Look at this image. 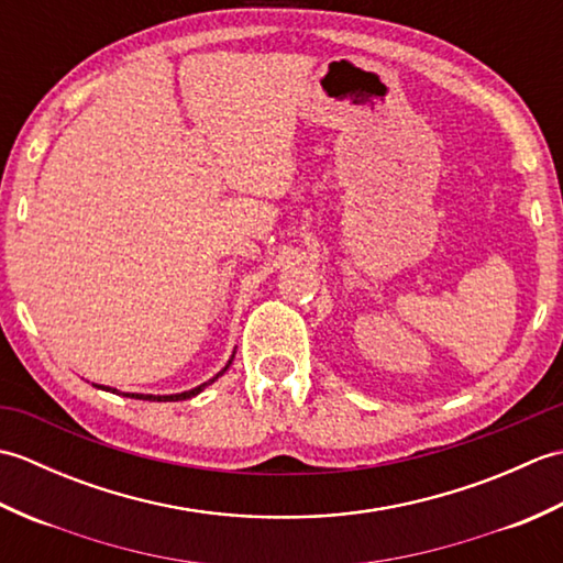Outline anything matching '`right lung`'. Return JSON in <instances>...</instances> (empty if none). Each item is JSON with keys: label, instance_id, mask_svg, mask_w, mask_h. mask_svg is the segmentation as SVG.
Here are the masks:
<instances>
[{"label": "right lung", "instance_id": "1", "mask_svg": "<svg viewBox=\"0 0 563 563\" xmlns=\"http://www.w3.org/2000/svg\"><path fill=\"white\" fill-rule=\"evenodd\" d=\"M232 361H234V353L230 355V361H227V365L220 369L218 375L210 377L208 382H202V385H198V387H194V389H186V391H178V394H137V391H118V389L106 387V385H93V387H99V389H103V391L123 394V397H130V399H142V401H186V399H190V397H198V394H200L202 389H206L208 385H212V382L218 379V377H222V375L227 373V369H230Z\"/></svg>", "mask_w": 563, "mask_h": 563}]
</instances>
